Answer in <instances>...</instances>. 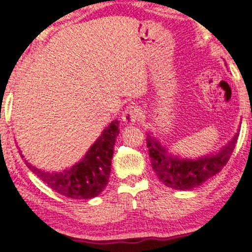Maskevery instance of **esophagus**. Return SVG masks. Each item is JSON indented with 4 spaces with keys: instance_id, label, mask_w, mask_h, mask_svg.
<instances>
[{
    "instance_id": "1",
    "label": "esophagus",
    "mask_w": 252,
    "mask_h": 252,
    "mask_svg": "<svg viewBox=\"0 0 252 252\" xmlns=\"http://www.w3.org/2000/svg\"><path fill=\"white\" fill-rule=\"evenodd\" d=\"M140 109L136 105H130L123 111L122 121L126 124H134L140 118Z\"/></svg>"
}]
</instances>
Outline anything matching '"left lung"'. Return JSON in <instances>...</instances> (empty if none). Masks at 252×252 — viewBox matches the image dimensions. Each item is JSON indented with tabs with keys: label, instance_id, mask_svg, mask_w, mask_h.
Wrapping results in <instances>:
<instances>
[{
	"label": "left lung",
	"instance_id": "1",
	"mask_svg": "<svg viewBox=\"0 0 252 252\" xmlns=\"http://www.w3.org/2000/svg\"><path fill=\"white\" fill-rule=\"evenodd\" d=\"M238 131L226 146L216 153L198 158H182L168 153V149L152 132L147 134L150 161L158 180L173 189L189 190L215 176L230 160L235 149Z\"/></svg>",
	"mask_w": 252,
	"mask_h": 252
}]
</instances>
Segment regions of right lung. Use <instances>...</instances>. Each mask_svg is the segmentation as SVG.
<instances>
[{"label":"right lung","instance_id":"1","mask_svg":"<svg viewBox=\"0 0 252 252\" xmlns=\"http://www.w3.org/2000/svg\"><path fill=\"white\" fill-rule=\"evenodd\" d=\"M118 134L120 122L115 120L103 130L79 162L62 172L42 170L25 160L26 166L60 194L77 200L94 198L103 192L109 182L114 146ZM20 154L24 158L22 153Z\"/></svg>","mask_w":252,"mask_h":252}]
</instances>
